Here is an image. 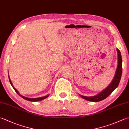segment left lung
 I'll use <instances>...</instances> for the list:
<instances>
[{"instance_id":"8db88e82","label":"left lung","mask_w":129,"mask_h":129,"mask_svg":"<svg viewBox=\"0 0 129 129\" xmlns=\"http://www.w3.org/2000/svg\"><path fill=\"white\" fill-rule=\"evenodd\" d=\"M118 53V66L116 70V74L115 77L112 81L111 84L109 85L106 89H104L103 91H102L101 93L96 95L95 96H85L80 95V96L82 98H83L85 100L91 102H99L102 101L103 99H106V98L110 95L115 90V89L117 87L120 83L121 75H122V57H121V54L120 51L118 49H117Z\"/></svg>"}]
</instances>
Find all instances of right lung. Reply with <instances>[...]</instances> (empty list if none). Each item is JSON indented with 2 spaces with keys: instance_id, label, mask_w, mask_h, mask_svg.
<instances>
[{
  "instance_id": "right-lung-1",
  "label": "right lung",
  "mask_w": 129,
  "mask_h": 129,
  "mask_svg": "<svg viewBox=\"0 0 129 129\" xmlns=\"http://www.w3.org/2000/svg\"><path fill=\"white\" fill-rule=\"evenodd\" d=\"M9 82H10V83H11V85H12V86L13 87V88L14 89V90H15V91L17 93L19 96H21L22 98H23L24 99H26V100H27V101H31V102H38V101H42V100H43V99H45L46 98H47V97L49 96V95H46V96H42V97H40V98H27V97H25V96H23V95H21L19 93V92L17 90H16V89H15L14 87V86L12 85V82H11V80H10V79H9Z\"/></svg>"
}]
</instances>
